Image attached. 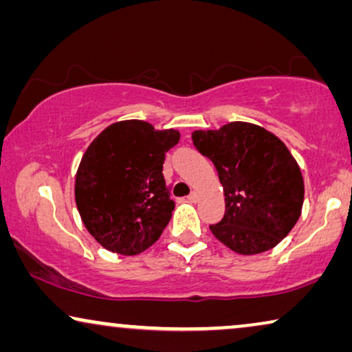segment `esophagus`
Wrapping results in <instances>:
<instances>
[{
    "label": "esophagus",
    "instance_id": "34e87169",
    "mask_svg": "<svg viewBox=\"0 0 352 352\" xmlns=\"http://www.w3.org/2000/svg\"><path fill=\"white\" fill-rule=\"evenodd\" d=\"M187 200H189V201H197V200H199V194H197L195 190L190 192V194L187 195Z\"/></svg>",
    "mask_w": 352,
    "mask_h": 352
}]
</instances>
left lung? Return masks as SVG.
<instances>
[{"mask_svg": "<svg viewBox=\"0 0 352 352\" xmlns=\"http://www.w3.org/2000/svg\"><path fill=\"white\" fill-rule=\"evenodd\" d=\"M201 155L218 171L226 213L210 230L240 254L276 247L301 214L305 182L300 166L280 139L258 124L232 122L192 133Z\"/></svg>", "mask_w": 352, "mask_h": 352, "instance_id": "8db88e82", "label": "left lung"}]
</instances>
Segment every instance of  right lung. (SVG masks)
<instances>
[{
  "instance_id": "1",
  "label": "right lung",
  "mask_w": 352,
  "mask_h": 352,
  "mask_svg": "<svg viewBox=\"0 0 352 352\" xmlns=\"http://www.w3.org/2000/svg\"><path fill=\"white\" fill-rule=\"evenodd\" d=\"M179 131L142 120L110 124L89 144L75 177V200L88 232L113 253L138 254L170 223L163 162Z\"/></svg>"
}]
</instances>
